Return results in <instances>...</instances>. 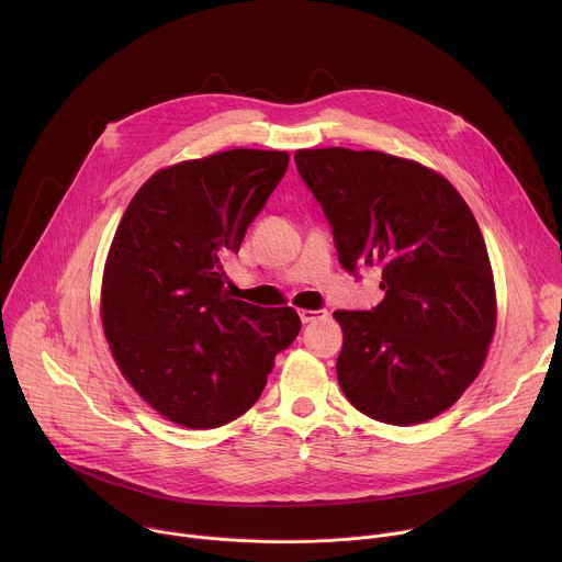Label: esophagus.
Segmentation results:
<instances>
[{"mask_svg": "<svg viewBox=\"0 0 562 562\" xmlns=\"http://www.w3.org/2000/svg\"><path fill=\"white\" fill-rule=\"evenodd\" d=\"M329 313L325 308H302L300 311V319L306 325V323H315V319H325Z\"/></svg>", "mask_w": 562, "mask_h": 562, "instance_id": "obj_1", "label": "esophagus"}]
</instances>
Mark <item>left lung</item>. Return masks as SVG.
Masks as SVG:
<instances>
[{"mask_svg": "<svg viewBox=\"0 0 562 562\" xmlns=\"http://www.w3.org/2000/svg\"><path fill=\"white\" fill-rule=\"evenodd\" d=\"M295 165L334 228L340 265L380 267L382 302L336 311L349 403L409 427L447 412L475 380L496 331L483 233L453 184L380 150L300 148Z\"/></svg>", "mask_w": 562, "mask_h": 562, "instance_id": "1", "label": "left lung"}]
</instances>
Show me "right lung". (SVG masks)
<instances>
[{"label": "right lung", "instance_id": "obj_1", "mask_svg": "<svg viewBox=\"0 0 562 562\" xmlns=\"http://www.w3.org/2000/svg\"><path fill=\"white\" fill-rule=\"evenodd\" d=\"M286 167V150L258 148L187 159L153 173L117 224L102 276L104 336L126 382L180 427L247 414L300 334L295 308L231 297L222 267Z\"/></svg>", "mask_w": 562, "mask_h": 562}]
</instances>
